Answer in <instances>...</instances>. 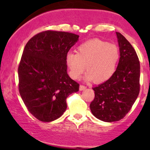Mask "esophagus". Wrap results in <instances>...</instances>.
I'll return each mask as SVG.
<instances>
[{
	"label": "esophagus",
	"mask_w": 150,
	"mask_h": 150,
	"mask_svg": "<svg viewBox=\"0 0 150 150\" xmlns=\"http://www.w3.org/2000/svg\"><path fill=\"white\" fill-rule=\"evenodd\" d=\"M87 88V87H86V86H85V85H81L80 86V91H83V90H85V89Z\"/></svg>",
	"instance_id": "34e87169"
}]
</instances>
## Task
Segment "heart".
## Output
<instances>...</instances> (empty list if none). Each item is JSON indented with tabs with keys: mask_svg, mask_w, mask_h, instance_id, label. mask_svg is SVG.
Wrapping results in <instances>:
<instances>
[{
	"mask_svg": "<svg viewBox=\"0 0 150 150\" xmlns=\"http://www.w3.org/2000/svg\"><path fill=\"white\" fill-rule=\"evenodd\" d=\"M119 58L118 46L96 39L79 46L76 53H68L65 57V63L70 76L74 80L80 78L86 68L87 73L85 78L100 83L113 75Z\"/></svg>",
	"mask_w": 150,
	"mask_h": 150,
	"instance_id": "1",
	"label": "heart"
}]
</instances>
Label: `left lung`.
Returning a JSON list of instances; mask_svg holds the SVG:
<instances>
[{
    "mask_svg": "<svg viewBox=\"0 0 150 150\" xmlns=\"http://www.w3.org/2000/svg\"><path fill=\"white\" fill-rule=\"evenodd\" d=\"M120 59L113 75L104 83L93 87L90 104L92 114L104 122L120 120L125 116L140 92V61L135 49L119 32H116Z\"/></svg>",
    "mask_w": 150,
    "mask_h": 150,
    "instance_id": "obj_1",
    "label": "left lung"
}]
</instances>
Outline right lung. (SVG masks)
<instances>
[{"instance_id": "right-lung-1", "label": "right lung", "mask_w": 150, "mask_h": 150, "mask_svg": "<svg viewBox=\"0 0 150 150\" xmlns=\"http://www.w3.org/2000/svg\"><path fill=\"white\" fill-rule=\"evenodd\" d=\"M78 38L70 32L47 30L31 38L24 49L18 68L19 92L28 111L41 121L60 118L67 108V97L79 91L65 63Z\"/></svg>"}]
</instances>
